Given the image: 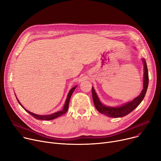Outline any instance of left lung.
Wrapping results in <instances>:
<instances>
[{
	"mask_svg": "<svg viewBox=\"0 0 161 161\" xmlns=\"http://www.w3.org/2000/svg\"><path fill=\"white\" fill-rule=\"evenodd\" d=\"M142 61L143 63V89L141 92V93L132 100L130 102L126 103L120 106H106L104 104L100 102V100L97 94V92L92 87V100L97 110L100 113L106 115L108 117H124L126 115L130 114L132 112L135 108H136L138 105L141 103L142 100L144 98L146 91L148 87L149 83V76H148V70L147 64L144 58H142Z\"/></svg>",
	"mask_w": 161,
	"mask_h": 161,
	"instance_id": "obj_1",
	"label": "left lung"
}]
</instances>
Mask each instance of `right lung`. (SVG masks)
<instances>
[{"instance_id":"obj_1","label":"right lung","mask_w":161,"mask_h":161,"mask_svg":"<svg viewBox=\"0 0 161 161\" xmlns=\"http://www.w3.org/2000/svg\"><path fill=\"white\" fill-rule=\"evenodd\" d=\"M76 87H77V86L74 87H72V88L70 90V91H69V94H68V95H67V98H66V99L65 103H64V107H63L62 110L57 112L53 113V114H49V115H38V114H34V113H32V112H31L28 111L27 109H25V108L21 105V104L20 103L19 101L18 100V99L17 98V97H16V98H17V100L18 101L19 104L22 106V108L25 109V110L26 111V112H28L30 115H31L32 117H35V119H38V120H52V119H55V118H57V117H59V116H61L62 115L64 114L68 111V109H69V102H70V97H71V96H72V93H73L75 89L76 88Z\"/></svg>"}]
</instances>
